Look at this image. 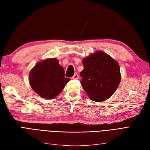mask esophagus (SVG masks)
<instances>
[{"mask_svg":"<svg viewBox=\"0 0 150 150\" xmlns=\"http://www.w3.org/2000/svg\"><path fill=\"white\" fill-rule=\"evenodd\" d=\"M72 79H79L78 74H74V76H73V77H72Z\"/></svg>","mask_w":150,"mask_h":150,"instance_id":"1","label":"esophagus"}]
</instances>
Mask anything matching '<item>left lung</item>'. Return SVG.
<instances>
[{
	"label": "left lung",
	"mask_w": 150,
	"mask_h": 150,
	"mask_svg": "<svg viewBox=\"0 0 150 150\" xmlns=\"http://www.w3.org/2000/svg\"><path fill=\"white\" fill-rule=\"evenodd\" d=\"M81 84L91 100L103 102L110 98L121 81L120 65L109 54L97 51L83 59Z\"/></svg>",
	"instance_id": "8db88e82"
}]
</instances>
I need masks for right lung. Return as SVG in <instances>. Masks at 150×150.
Masks as SVG:
<instances>
[{
    "label": "right lung",
    "instance_id": "right-lung-1",
    "mask_svg": "<svg viewBox=\"0 0 150 150\" xmlns=\"http://www.w3.org/2000/svg\"><path fill=\"white\" fill-rule=\"evenodd\" d=\"M64 69L55 58L39 61L29 73L32 88L42 98L50 99L63 90L70 79L64 77Z\"/></svg>",
    "mask_w": 150,
    "mask_h": 150
}]
</instances>
